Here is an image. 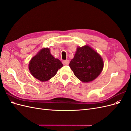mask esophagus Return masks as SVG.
Instances as JSON below:
<instances>
[{
    "mask_svg": "<svg viewBox=\"0 0 131 131\" xmlns=\"http://www.w3.org/2000/svg\"><path fill=\"white\" fill-rule=\"evenodd\" d=\"M63 64H64V65H68L69 63V61L68 59H66V60H63Z\"/></svg>",
    "mask_w": 131,
    "mask_h": 131,
    "instance_id": "1",
    "label": "esophagus"
}]
</instances>
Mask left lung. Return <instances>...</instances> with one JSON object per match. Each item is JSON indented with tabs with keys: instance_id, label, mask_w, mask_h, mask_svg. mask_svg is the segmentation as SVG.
<instances>
[{
	"instance_id": "obj_1",
	"label": "left lung",
	"mask_w": 131,
	"mask_h": 131,
	"mask_svg": "<svg viewBox=\"0 0 131 131\" xmlns=\"http://www.w3.org/2000/svg\"><path fill=\"white\" fill-rule=\"evenodd\" d=\"M103 66L101 56L88 45L78 47L69 63L75 76L84 82L92 81L97 78Z\"/></svg>"
}]
</instances>
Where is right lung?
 Listing matches in <instances>:
<instances>
[{"label": "right lung", "mask_w": 131, "mask_h": 131, "mask_svg": "<svg viewBox=\"0 0 131 131\" xmlns=\"http://www.w3.org/2000/svg\"><path fill=\"white\" fill-rule=\"evenodd\" d=\"M62 67V62L51 54L49 48L40 50L29 63V69L31 75L42 82L50 80Z\"/></svg>", "instance_id": "right-lung-1"}]
</instances>
